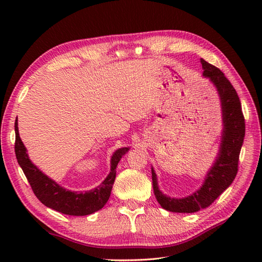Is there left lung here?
<instances>
[{
  "label": "left lung",
  "mask_w": 262,
  "mask_h": 262,
  "mask_svg": "<svg viewBox=\"0 0 262 262\" xmlns=\"http://www.w3.org/2000/svg\"><path fill=\"white\" fill-rule=\"evenodd\" d=\"M200 63L204 70L203 76L209 80L219 94L223 129L221 133L220 147L214 163L206 173L203 185L189 196L182 198L166 196L160 190L158 177L152 166L155 197L161 207L173 213H196L200 209L208 207L232 185L237 173L238 155L246 134L241 102L235 89L221 70L203 58H200Z\"/></svg>",
  "instance_id": "1"
}]
</instances>
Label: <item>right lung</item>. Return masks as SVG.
<instances>
[{"mask_svg":"<svg viewBox=\"0 0 262 262\" xmlns=\"http://www.w3.org/2000/svg\"><path fill=\"white\" fill-rule=\"evenodd\" d=\"M14 130L16 160L29 181L33 193L43 205L66 215L85 216L96 213L107 204L115 182L117 165L121 158L129 151L130 147H120L116 149L110 159L109 174L99 186L84 192L72 191L58 185L56 181L46 176L31 162L25 144L22 143L19 135L18 118L15 120Z\"/></svg>","mask_w":262,"mask_h":262,"instance_id":"add662e5","label":"right lung"}]
</instances>
